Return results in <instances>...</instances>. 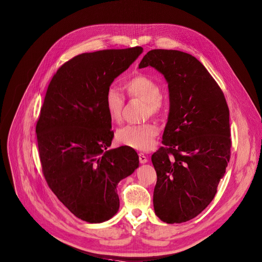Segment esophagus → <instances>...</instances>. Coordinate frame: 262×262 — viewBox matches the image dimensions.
<instances>
[{
  "mask_svg": "<svg viewBox=\"0 0 262 262\" xmlns=\"http://www.w3.org/2000/svg\"><path fill=\"white\" fill-rule=\"evenodd\" d=\"M138 159H140V163H142V164H145L148 162V159L144 155V153H140V155H138Z\"/></svg>",
  "mask_w": 262,
  "mask_h": 262,
  "instance_id": "34e87169",
  "label": "esophagus"
}]
</instances>
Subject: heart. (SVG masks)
Instances as JSON below:
<instances>
[{
    "label": "heart",
    "mask_w": 262,
    "mask_h": 262,
    "mask_svg": "<svg viewBox=\"0 0 262 262\" xmlns=\"http://www.w3.org/2000/svg\"><path fill=\"white\" fill-rule=\"evenodd\" d=\"M125 89L128 94L145 101V114L161 115L165 111V100L161 96L159 83L144 74H137L125 82ZM125 104V98L115 88H109L104 94V109L107 117L112 122H118L121 119V111ZM159 127L153 122L141 125H127L116 131V140L120 145L129 148L146 151L149 150L157 136Z\"/></svg>",
    "instance_id": "1"
}]
</instances>
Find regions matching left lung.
<instances>
[{"instance_id":"obj_1","label":"left lung","mask_w":262,"mask_h":262,"mask_svg":"<svg viewBox=\"0 0 262 262\" xmlns=\"http://www.w3.org/2000/svg\"><path fill=\"white\" fill-rule=\"evenodd\" d=\"M155 68L168 82L169 115L163 144L151 157L157 171L153 206L166 223L189 221L217 193L230 159L229 110L205 67L174 50H152L138 68Z\"/></svg>"}]
</instances>
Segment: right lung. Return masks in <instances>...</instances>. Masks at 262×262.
I'll use <instances>...</instances> for the list:
<instances>
[{"mask_svg":"<svg viewBox=\"0 0 262 262\" xmlns=\"http://www.w3.org/2000/svg\"><path fill=\"white\" fill-rule=\"evenodd\" d=\"M142 52L136 46L76 56L59 68L46 91L36 126L42 172L63 205L89 223L118 211L117 184L138 167L134 149L106 150L114 132L104 94Z\"/></svg>","mask_w":262,"mask_h":262,"instance_id":"obj_1","label":"right lung"}]
</instances>
